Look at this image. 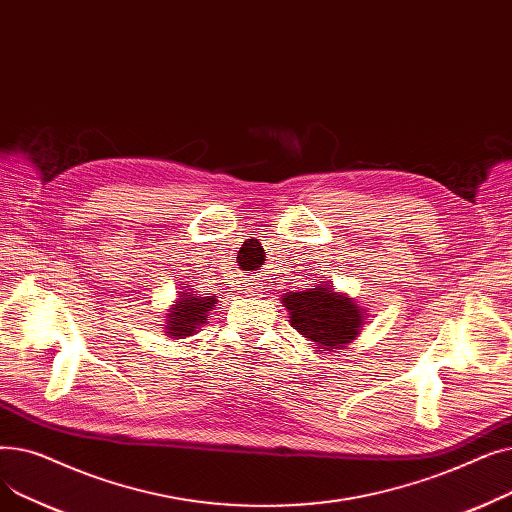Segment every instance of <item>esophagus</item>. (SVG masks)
<instances>
[{
    "mask_svg": "<svg viewBox=\"0 0 512 512\" xmlns=\"http://www.w3.org/2000/svg\"><path fill=\"white\" fill-rule=\"evenodd\" d=\"M253 288H255V286H253ZM253 288H251V292H253Z\"/></svg>",
    "mask_w": 512,
    "mask_h": 512,
    "instance_id": "esophagus-1",
    "label": "esophagus"
}]
</instances>
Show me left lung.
I'll return each instance as SVG.
<instances>
[{
  "label": "left lung",
  "mask_w": 512,
  "mask_h": 512,
  "mask_svg": "<svg viewBox=\"0 0 512 512\" xmlns=\"http://www.w3.org/2000/svg\"><path fill=\"white\" fill-rule=\"evenodd\" d=\"M290 315V326L309 338L315 348H344L363 328L365 311L346 294L330 286H315L301 292H288L282 299Z\"/></svg>",
  "instance_id": "left-lung-1"
}]
</instances>
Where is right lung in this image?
Segmentation results:
<instances>
[{"label": "right lung", "mask_w": 512, "mask_h": 512, "mask_svg": "<svg viewBox=\"0 0 512 512\" xmlns=\"http://www.w3.org/2000/svg\"><path fill=\"white\" fill-rule=\"evenodd\" d=\"M213 307L215 297H203V294H195V290L180 292V299L176 301V305L170 307L166 319V334L176 340L197 334Z\"/></svg>", "instance_id": "right-lung-1"}]
</instances>
